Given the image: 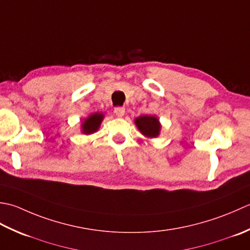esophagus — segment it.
<instances>
[{"mask_svg":"<svg viewBox=\"0 0 250 250\" xmlns=\"http://www.w3.org/2000/svg\"><path fill=\"white\" fill-rule=\"evenodd\" d=\"M114 113L119 116V118H122V116H124L125 114V108L123 106H116L114 109Z\"/></svg>","mask_w":250,"mask_h":250,"instance_id":"obj_1","label":"esophagus"}]
</instances>
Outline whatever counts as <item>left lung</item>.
<instances>
[{
	"label": "left lung",
	"mask_w": 250,
	"mask_h": 250,
	"mask_svg": "<svg viewBox=\"0 0 250 250\" xmlns=\"http://www.w3.org/2000/svg\"><path fill=\"white\" fill-rule=\"evenodd\" d=\"M135 125L146 138H156L161 134L162 125L155 115H141L135 119Z\"/></svg>",
	"instance_id": "1"
}]
</instances>
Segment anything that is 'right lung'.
I'll use <instances>...</instances> for the list:
<instances>
[{"mask_svg":"<svg viewBox=\"0 0 250 250\" xmlns=\"http://www.w3.org/2000/svg\"><path fill=\"white\" fill-rule=\"evenodd\" d=\"M104 119V115L100 112H95V113L88 115L87 118L81 122V132H83L85 135L94 134L99 129Z\"/></svg>","mask_w":250,"mask_h":250,"instance_id":"1","label":"right lung"}]
</instances>
